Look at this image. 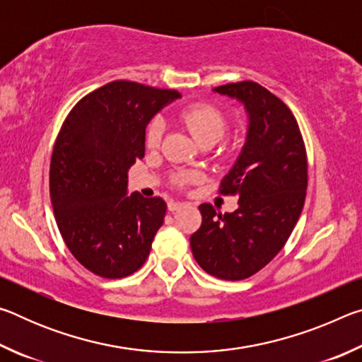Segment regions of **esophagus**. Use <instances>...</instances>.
I'll use <instances>...</instances> for the list:
<instances>
[{"instance_id":"34e87169","label":"esophagus","mask_w":362,"mask_h":362,"mask_svg":"<svg viewBox=\"0 0 362 362\" xmlns=\"http://www.w3.org/2000/svg\"><path fill=\"white\" fill-rule=\"evenodd\" d=\"M185 206V203H180V201H169L168 203V209L170 211V212H174V211H179L180 207H183Z\"/></svg>"}]
</instances>
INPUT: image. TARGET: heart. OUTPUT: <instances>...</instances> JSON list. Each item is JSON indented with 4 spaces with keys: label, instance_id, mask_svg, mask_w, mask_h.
<instances>
[{
    "label": "heart",
    "instance_id": "obj_1",
    "mask_svg": "<svg viewBox=\"0 0 362 362\" xmlns=\"http://www.w3.org/2000/svg\"><path fill=\"white\" fill-rule=\"evenodd\" d=\"M180 119L192 136L201 145H214L225 136L228 129V119L218 107L207 102H196L180 110ZM166 134V121L161 116H155L145 127V144L148 148H158ZM196 170H177L170 175V183L177 188H185L189 183L199 179Z\"/></svg>",
    "mask_w": 362,
    "mask_h": 362
}]
</instances>
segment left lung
I'll return each instance as SVG.
<instances>
[{"label": "left lung", "mask_w": 362, "mask_h": 362, "mask_svg": "<svg viewBox=\"0 0 362 362\" xmlns=\"http://www.w3.org/2000/svg\"><path fill=\"white\" fill-rule=\"evenodd\" d=\"M249 113L241 156L220 182L218 193L238 196L235 212L201 204L203 222L189 238L194 260L218 279L254 276L278 255L302 214L308 187V159L289 107L254 81L217 86Z\"/></svg>", "instance_id": "left-lung-1"}]
</instances>
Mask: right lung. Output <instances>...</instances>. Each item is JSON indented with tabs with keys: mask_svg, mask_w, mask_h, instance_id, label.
Masks as SVG:
<instances>
[{
	"mask_svg": "<svg viewBox=\"0 0 362 362\" xmlns=\"http://www.w3.org/2000/svg\"><path fill=\"white\" fill-rule=\"evenodd\" d=\"M179 97L113 81L84 95L62 122L49 166L54 217L71 255L97 276H129L150 254L168 207L158 196H127V170L145 155L146 122Z\"/></svg>",
	"mask_w": 362,
	"mask_h": 362,
	"instance_id": "right-lung-1",
	"label": "right lung"
}]
</instances>
